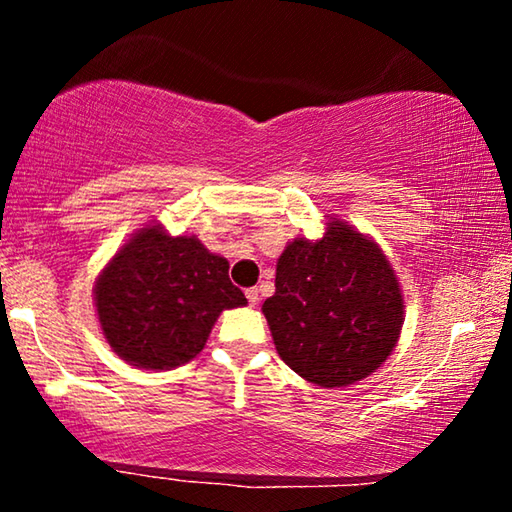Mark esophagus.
<instances>
[{"instance_id":"esophagus-1","label":"esophagus","mask_w":512,"mask_h":512,"mask_svg":"<svg viewBox=\"0 0 512 512\" xmlns=\"http://www.w3.org/2000/svg\"><path fill=\"white\" fill-rule=\"evenodd\" d=\"M246 298H248V305L255 307L259 302V291L257 289H246Z\"/></svg>"}]
</instances>
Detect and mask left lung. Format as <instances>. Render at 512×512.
I'll use <instances>...</instances> for the list:
<instances>
[{"label":"left lung","instance_id":"1","mask_svg":"<svg viewBox=\"0 0 512 512\" xmlns=\"http://www.w3.org/2000/svg\"><path fill=\"white\" fill-rule=\"evenodd\" d=\"M262 311L277 354L293 372L316 386L341 388L391 357L404 298L384 250L334 219L316 241H289Z\"/></svg>","mask_w":512,"mask_h":512}]
</instances>
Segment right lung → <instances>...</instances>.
I'll return each mask as SVG.
<instances>
[{
    "mask_svg": "<svg viewBox=\"0 0 512 512\" xmlns=\"http://www.w3.org/2000/svg\"><path fill=\"white\" fill-rule=\"evenodd\" d=\"M228 259L196 237L146 225L121 246L94 284V307L117 357L144 370H171L205 348L223 309L246 305Z\"/></svg>",
    "mask_w": 512,
    "mask_h": 512,
    "instance_id": "1",
    "label": "right lung"
}]
</instances>
